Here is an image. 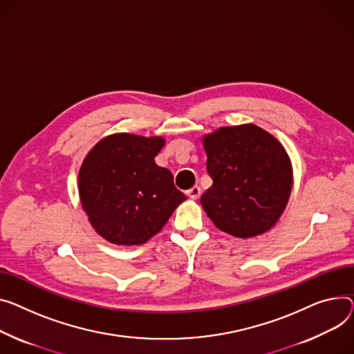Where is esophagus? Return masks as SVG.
<instances>
[{
  "mask_svg": "<svg viewBox=\"0 0 354 354\" xmlns=\"http://www.w3.org/2000/svg\"><path fill=\"white\" fill-rule=\"evenodd\" d=\"M186 194H187V196H189L191 199H198L201 196V187L196 185V186L191 187V189L187 191Z\"/></svg>",
  "mask_w": 354,
  "mask_h": 354,
  "instance_id": "esophagus-1",
  "label": "esophagus"
}]
</instances>
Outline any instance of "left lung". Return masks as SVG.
Masks as SVG:
<instances>
[{
	"mask_svg": "<svg viewBox=\"0 0 354 354\" xmlns=\"http://www.w3.org/2000/svg\"><path fill=\"white\" fill-rule=\"evenodd\" d=\"M214 180L201 203L218 229L253 238L272 229L288 205L293 171L279 140L253 124L223 127L203 136Z\"/></svg>",
	"mask_w": 354,
	"mask_h": 354,
	"instance_id": "8db88e82",
	"label": "left lung"
}]
</instances>
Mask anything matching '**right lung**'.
Masks as SVG:
<instances>
[{
  "mask_svg": "<svg viewBox=\"0 0 354 354\" xmlns=\"http://www.w3.org/2000/svg\"><path fill=\"white\" fill-rule=\"evenodd\" d=\"M163 145L160 136L113 133L85 156L78 175L81 205L108 242H148L186 199L171 171L155 163Z\"/></svg>",
  "mask_w": 354,
  "mask_h": 354,
  "instance_id": "add662e5",
  "label": "right lung"
}]
</instances>
